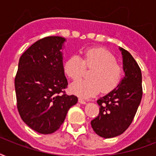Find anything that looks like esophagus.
Segmentation results:
<instances>
[{
	"label": "esophagus",
	"instance_id": "34e87169",
	"mask_svg": "<svg viewBox=\"0 0 156 156\" xmlns=\"http://www.w3.org/2000/svg\"><path fill=\"white\" fill-rule=\"evenodd\" d=\"M78 101H79V103H80V104H86V100H84L83 99V98H79V99H78Z\"/></svg>",
	"mask_w": 156,
	"mask_h": 156
}]
</instances>
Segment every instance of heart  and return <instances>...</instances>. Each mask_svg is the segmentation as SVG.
I'll list each match as a JSON object with an SVG mask.
<instances>
[{
	"label": "heart",
	"instance_id": "b5f03b06",
	"mask_svg": "<svg viewBox=\"0 0 156 156\" xmlns=\"http://www.w3.org/2000/svg\"><path fill=\"white\" fill-rule=\"evenodd\" d=\"M86 69H92L89 73V80L73 83L71 89L75 94L90 97L100 90L108 93L120 84L123 70L116 62L112 53L103 48H89L83 52L82 58L74 55L66 61L65 72L71 80L78 81L86 73Z\"/></svg>",
	"mask_w": 156,
	"mask_h": 156
}]
</instances>
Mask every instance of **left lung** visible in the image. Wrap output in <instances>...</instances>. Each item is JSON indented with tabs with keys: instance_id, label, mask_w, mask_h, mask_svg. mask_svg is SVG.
I'll list each match as a JSON object with an SVG mask.
<instances>
[{
	"instance_id": "obj_1",
	"label": "left lung",
	"mask_w": 156,
	"mask_h": 156,
	"mask_svg": "<svg viewBox=\"0 0 156 156\" xmlns=\"http://www.w3.org/2000/svg\"><path fill=\"white\" fill-rule=\"evenodd\" d=\"M125 77L120 85L97 100L100 113L90 124L93 130L104 138L123 133L133 121L143 96L140 67L128 51L121 48Z\"/></svg>"
}]
</instances>
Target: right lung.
<instances>
[{"label": "right lung", "mask_w": 156, "mask_h": 156, "mask_svg": "<svg viewBox=\"0 0 156 156\" xmlns=\"http://www.w3.org/2000/svg\"><path fill=\"white\" fill-rule=\"evenodd\" d=\"M65 39L48 36L38 40L21 56L14 79L17 108L30 128L43 134L58 129L78 97L65 91V76L60 50Z\"/></svg>", "instance_id": "add662e5"}]
</instances>
